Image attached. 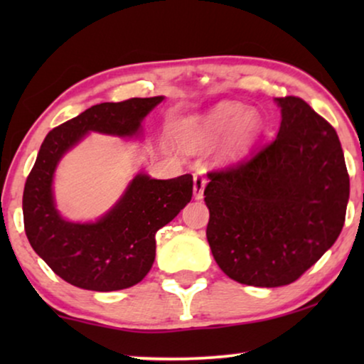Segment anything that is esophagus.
I'll use <instances>...</instances> for the list:
<instances>
[{
    "instance_id": "esophagus-1",
    "label": "esophagus",
    "mask_w": 364,
    "mask_h": 364,
    "mask_svg": "<svg viewBox=\"0 0 364 364\" xmlns=\"http://www.w3.org/2000/svg\"><path fill=\"white\" fill-rule=\"evenodd\" d=\"M205 183H207V178L203 176V172H193V197L197 198V200H200L203 197V188H205Z\"/></svg>"
}]
</instances>
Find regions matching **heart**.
<instances>
[{
	"mask_svg": "<svg viewBox=\"0 0 364 364\" xmlns=\"http://www.w3.org/2000/svg\"><path fill=\"white\" fill-rule=\"evenodd\" d=\"M260 132V119L255 112L235 102H223L198 119L191 129L196 144H210L228 134L227 152L232 156L245 152Z\"/></svg>",
	"mask_w": 364,
	"mask_h": 364,
	"instance_id": "b5f03b06",
	"label": "heart"
}]
</instances>
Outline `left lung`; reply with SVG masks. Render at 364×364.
Returning a JSON list of instances; mask_svg holds the SVG:
<instances>
[{
  "label": "left lung",
  "instance_id": "1",
  "mask_svg": "<svg viewBox=\"0 0 364 364\" xmlns=\"http://www.w3.org/2000/svg\"><path fill=\"white\" fill-rule=\"evenodd\" d=\"M277 137L248 161L208 172L207 240L243 285H290L345 225L350 176L338 134L300 97H277Z\"/></svg>",
  "mask_w": 364,
  "mask_h": 364
}]
</instances>
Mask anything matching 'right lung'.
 Masks as SVG:
<instances>
[{
	"label": "right lung",
	"mask_w": 364,
	"mask_h": 364,
	"mask_svg": "<svg viewBox=\"0 0 364 364\" xmlns=\"http://www.w3.org/2000/svg\"><path fill=\"white\" fill-rule=\"evenodd\" d=\"M162 96L102 102L54 127L44 139L24 183V230L33 250L63 280L92 291L124 290L147 275L156 258V233L191 202V173L157 181L139 173L116 205L94 223L68 222L54 205L58 162L87 132L132 137Z\"/></svg>",
	"instance_id": "obj_1"
}]
</instances>
